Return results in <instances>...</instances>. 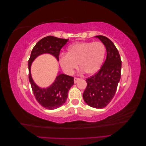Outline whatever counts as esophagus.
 I'll use <instances>...</instances> for the list:
<instances>
[{
  "label": "esophagus",
  "mask_w": 146,
  "mask_h": 146,
  "mask_svg": "<svg viewBox=\"0 0 146 146\" xmlns=\"http://www.w3.org/2000/svg\"><path fill=\"white\" fill-rule=\"evenodd\" d=\"M80 78L75 77V78H74V83H77L79 80H80Z\"/></svg>",
  "instance_id": "obj_1"
}]
</instances>
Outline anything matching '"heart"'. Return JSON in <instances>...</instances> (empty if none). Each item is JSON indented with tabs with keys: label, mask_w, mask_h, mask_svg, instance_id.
<instances>
[{
	"label": "heart",
	"mask_w": 146,
	"mask_h": 146,
	"mask_svg": "<svg viewBox=\"0 0 146 146\" xmlns=\"http://www.w3.org/2000/svg\"><path fill=\"white\" fill-rule=\"evenodd\" d=\"M106 47L101 41L74 43L68 48L67 54L60 55L58 61L63 71L72 74L79 67L88 75L100 69L105 58Z\"/></svg>",
	"instance_id": "b5f03b06"
}]
</instances>
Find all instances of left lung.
Wrapping results in <instances>:
<instances>
[{
  "label": "left lung",
  "instance_id": "obj_1",
  "mask_svg": "<svg viewBox=\"0 0 146 146\" xmlns=\"http://www.w3.org/2000/svg\"><path fill=\"white\" fill-rule=\"evenodd\" d=\"M96 37L105 44L107 58L98 72L86 78L87 86L83 98L90 107L103 108L115 95L121 76L122 61L117 48L110 39L102 35Z\"/></svg>",
  "mask_w": 146,
  "mask_h": 146
}]
</instances>
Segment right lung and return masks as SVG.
Segmentation results:
<instances>
[{
	"label": "right lung",
	"instance_id": "obj_1",
	"mask_svg": "<svg viewBox=\"0 0 146 146\" xmlns=\"http://www.w3.org/2000/svg\"><path fill=\"white\" fill-rule=\"evenodd\" d=\"M69 39L48 36L39 40L34 46L29 60V78L34 96L38 102L48 110L58 108L63 105L68 98V91L74 84V77L61 74L56 77L52 85L46 89L36 85L31 76L30 66L38 55L48 53L58 60L60 50Z\"/></svg>",
	"mask_w": 146,
	"mask_h": 146
}]
</instances>
